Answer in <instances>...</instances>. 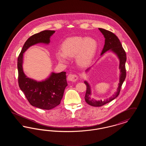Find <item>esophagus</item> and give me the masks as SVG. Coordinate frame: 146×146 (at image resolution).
I'll return each mask as SVG.
<instances>
[{
	"label": "esophagus",
	"mask_w": 146,
	"mask_h": 146,
	"mask_svg": "<svg viewBox=\"0 0 146 146\" xmlns=\"http://www.w3.org/2000/svg\"><path fill=\"white\" fill-rule=\"evenodd\" d=\"M78 79V75L75 74H70L68 76V80L71 82H76Z\"/></svg>",
	"instance_id": "1"
}]
</instances>
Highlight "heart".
Returning <instances> with one entry per match:
<instances>
[{
    "mask_svg": "<svg viewBox=\"0 0 146 146\" xmlns=\"http://www.w3.org/2000/svg\"><path fill=\"white\" fill-rule=\"evenodd\" d=\"M97 49V42L92 38L72 37L67 39L61 45V51L56 56L60 62L66 63L68 58L75 57L76 64L82 67L88 66L92 61Z\"/></svg>",
    "mask_w": 146,
    "mask_h": 146,
    "instance_id": "obj_1",
    "label": "heart"
}]
</instances>
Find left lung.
<instances>
[{"mask_svg": "<svg viewBox=\"0 0 146 146\" xmlns=\"http://www.w3.org/2000/svg\"><path fill=\"white\" fill-rule=\"evenodd\" d=\"M101 32L104 35L105 38V43L104 47L101 55H102L108 50L112 51L114 52L119 58L120 61L119 69L120 70V75L119 79V83L118 86V89L117 92L108 99L104 100V101H96L90 98L91 88L89 84L86 81L84 82L86 86V91L85 96V100L88 104L94 107H101L105 104L109 103L112 100H114L116 97H118L119 95L120 89L124 81L126 78V68H125V62L126 61V55L124 49H123L122 45L120 42L118 37L111 32L106 30L103 28H98ZM90 68H89L86 71H88Z\"/></svg>", "mask_w": 146, "mask_h": 146, "instance_id": "obj_1", "label": "left lung"}]
</instances>
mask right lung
I'll list each match as a JSON object with an SVG mask.
<instances>
[{
	"label": "right lung",
	"mask_w": 146,
	"mask_h": 146,
	"mask_svg": "<svg viewBox=\"0 0 146 146\" xmlns=\"http://www.w3.org/2000/svg\"><path fill=\"white\" fill-rule=\"evenodd\" d=\"M55 32L45 30L30 36L25 42L17 59L18 82L29 104L35 107L49 110L60 104L64 91L68 85L66 73H52L45 81L36 82L26 76L22 69L23 54L30 46L38 44H49L50 38Z\"/></svg>",
	"instance_id": "add662e5"
}]
</instances>
